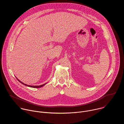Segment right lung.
Returning <instances> with one entry per match:
<instances>
[{"instance_id": "obj_1", "label": "right lung", "mask_w": 124, "mask_h": 124, "mask_svg": "<svg viewBox=\"0 0 124 124\" xmlns=\"http://www.w3.org/2000/svg\"><path fill=\"white\" fill-rule=\"evenodd\" d=\"M16 79H17V80H18L19 82H20L21 83H22L23 84V85H26V86H28V87H32V88H40V87H42V86H44V85L46 84V83H45V84H43V85H40V86H33V85H27V84H25V83H23V82H22V81H21L20 80H19V79H17V78H16Z\"/></svg>"}]
</instances>
